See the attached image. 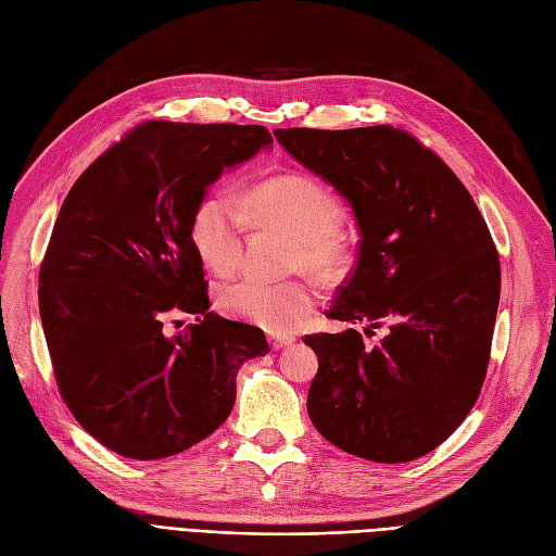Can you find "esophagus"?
<instances>
[{
    "label": "esophagus",
    "mask_w": 556,
    "mask_h": 556,
    "mask_svg": "<svg viewBox=\"0 0 556 556\" xmlns=\"http://www.w3.org/2000/svg\"><path fill=\"white\" fill-rule=\"evenodd\" d=\"M294 340H296L294 336H282V333H271V336H269L271 350H282V348H287V344H292Z\"/></svg>",
    "instance_id": "34e87169"
}]
</instances>
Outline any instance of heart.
Here are the masks:
<instances>
[{
    "label": "heart",
    "mask_w": 556,
    "mask_h": 556,
    "mask_svg": "<svg viewBox=\"0 0 556 556\" xmlns=\"http://www.w3.org/2000/svg\"><path fill=\"white\" fill-rule=\"evenodd\" d=\"M245 214L260 225H274L299 239L296 264L317 276H333L348 260V239L340 232L342 208L327 186L305 175L271 177L248 190L241 202L212 190L190 216V241L208 271L227 276L241 260ZM315 292L303 280L241 278L218 292V308L271 333H290L305 321Z\"/></svg>",
    "instance_id": "obj_1"
}]
</instances>
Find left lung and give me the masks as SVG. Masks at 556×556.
I'll list each match as a JSON object with an SVG mask.
<instances>
[{"instance_id": "8db88e82", "label": "left lung", "mask_w": 556, "mask_h": 556, "mask_svg": "<svg viewBox=\"0 0 556 556\" xmlns=\"http://www.w3.org/2000/svg\"><path fill=\"white\" fill-rule=\"evenodd\" d=\"M296 163L352 206L358 262L327 317L384 327L305 336L319 370L308 393L317 432L372 463L434 451L481 393L502 271L490 229L453 169L391 126L276 128Z\"/></svg>"}]
</instances>
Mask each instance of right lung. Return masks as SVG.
I'll list each match as a JSON object with an SVG mask.
<instances>
[{
  "label": "right lung",
  "instance_id": "1",
  "mask_svg": "<svg viewBox=\"0 0 556 556\" xmlns=\"http://www.w3.org/2000/svg\"><path fill=\"white\" fill-rule=\"evenodd\" d=\"M264 126L149 122L73 184L38 276L56 387L75 420L130 460H161L223 426L264 331L208 313L190 216L225 169L257 156ZM177 312L197 324L167 337Z\"/></svg>",
  "mask_w": 556,
  "mask_h": 556
}]
</instances>
